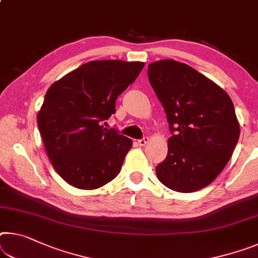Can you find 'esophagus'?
I'll return each mask as SVG.
<instances>
[{
  "label": "esophagus",
  "mask_w": 258,
  "mask_h": 258,
  "mask_svg": "<svg viewBox=\"0 0 258 258\" xmlns=\"http://www.w3.org/2000/svg\"><path fill=\"white\" fill-rule=\"evenodd\" d=\"M149 142V138H144V139H141V140H139L138 141V145L139 146H141V147H144V146H146L147 144H148Z\"/></svg>",
  "instance_id": "1"
}]
</instances>
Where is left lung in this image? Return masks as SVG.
<instances>
[{
    "instance_id": "1",
    "label": "left lung",
    "mask_w": 258,
    "mask_h": 258,
    "mask_svg": "<svg viewBox=\"0 0 258 258\" xmlns=\"http://www.w3.org/2000/svg\"><path fill=\"white\" fill-rule=\"evenodd\" d=\"M148 78L173 133L165 161L156 167L158 180L179 193L202 189L218 177L238 144L240 125L231 97L173 59L150 63Z\"/></svg>"
}]
</instances>
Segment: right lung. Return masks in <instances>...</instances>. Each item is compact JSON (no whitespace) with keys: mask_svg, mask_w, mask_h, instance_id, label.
<instances>
[{"mask_svg":"<svg viewBox=\"0 0 258 258\" xmlns=\"http://www.w3.org/2000/svg\"><path fill=\"white\" fill-rule=\"evenodd\" d=\"M144 62L92 60L55 81L38 112V126L56 172L79 189H96L117 177L132 140L102 121L133 84Z\"/></svg>","mask_w":258,"mask_h":258,"instance_id":"1","label":"right lung"}]
</instances>
